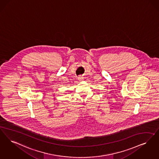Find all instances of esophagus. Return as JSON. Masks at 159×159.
I'll list each match as a JSON object with an SVG mask.
<instances>
[{
    "instance_id": "1",
    "label": "esophagus",
    "mask_w": 159,
    "mask_h": 159,
    "mask_svg": "<svg viewBox=\"0 0 159 159\" xmlns=\"http://www.w3.org/2000/svg\"><path fill=\"white\" fill-rule=\"evenodd\" d=\"M79 80H82L83 79V77L82 76L79 77V79H78Z\"/></svg>"
}]
</instances>
